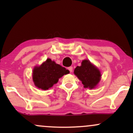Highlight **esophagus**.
<instances>
[{"label":"esophagus","mask_w":133,"mask_h":133,"mask_svg":"<svg viewBox=\"0 0 133 133\" xmlns=\"http://www.w3.org/2000/svg\"><path fill=\"white\" fill-rule=\"evenodd\" d=\"M68 70H69V71L70 72H71L72 71V69H73V68H72V66H70V67H69V68H68Z\"/></svg>","instance_id":"34e87169"}]
</instances>
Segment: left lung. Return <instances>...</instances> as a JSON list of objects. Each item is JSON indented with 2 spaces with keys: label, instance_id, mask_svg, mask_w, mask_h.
I'll return each instance as SVG.
<instances>
[{
  "label": "left lung",
  "instance_id": "left-lung-1",
  "mask_svg": "<svg viewBox=\"0 0 133 133\" xmlns=\"http://www.w3.org/2000/svg\"><path fill=\"white\" fill-rule=\"evenodd\" d=\"M74 72L81 81L84 87L90 89L94 88L101 79L100 71L88 60H84L81 66L76 67Z\"/></svg>",
  "mask_w": 133,
  "mask_h": 133
}]
</instances>
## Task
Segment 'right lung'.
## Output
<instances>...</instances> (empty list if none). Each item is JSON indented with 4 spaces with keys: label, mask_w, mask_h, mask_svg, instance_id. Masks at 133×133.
<instances>
[{
    "label": "right lung",
    "mask_w": 133,
    "mask_h": 133,
    "mask_svg": "<svg viewBox=\"0 0 133 133\" xmlns=\"http://www.w3.org/2000/svg\"><path fill=\"white\" fill-rule=\"evenodd\" d=\"M69 73V70L47 59L41 66L36 67L33 71V81L38 88L47 90L56 84L59 79Z\"/></svg>",
    "instance_id": "1"
}]
</instances>
